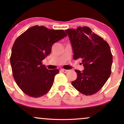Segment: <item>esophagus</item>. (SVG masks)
I'll return each mask as SVG.
<instances>
[{
    "label": "esophagus",
    "instance_id": "esophagus-1",
    "mask_svg": "<svg viewBox=\"0 0 124 124\" xmlns=\"http://www.w3.org/2000/svg\"><path fill=\"white\" fill-rule=\"evenodd\" d=\"M61 70H62V72L65 73H67L69 71V70H67V69H61Z\"/></svg>",
    "mask_w": 124,
    "mask_h": 124
}]
</instances>
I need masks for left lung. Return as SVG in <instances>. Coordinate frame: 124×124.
Masks as SVG:
<instances>
[{
    "label": "left lung",
    "mask_w": 124,
    "mask_h": 124,
    "mask_svg": "<svg viewBox=\"0 0 124 124\" xmlns=\"http://www.w3.org/2000/svg\"><path fill=\"white\" fill-rule=\"evenodd\" d=\"M72 45L74 60L80 58L84 69L75 70L72 81L75 89L86 95L95 94L106 84L111 73L113 57L107 42L89 27L65 30Z\"/></svg>",
    "instance_id": "left-lung-1"
}]
</instances>
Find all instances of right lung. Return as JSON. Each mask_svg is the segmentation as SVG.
<instances>
[{
	"label": "right lung",
	"mask_w": 124,
	"mask_h": 124,
	"mask_svg": "<svg viewBox=\"0 0 124 124\" xmlns=\"http://www.w3.org/2000/svg\"><path fill=\"white\" fill-rule=\"evenodd\" d=\"M67 36L63 30L35 25L16 39L10 62L15 80L25 94L38 98L50 91L59 70H48L42 61L51 53L54 43Z\"/></svg>",
	"instance_id": "right-lung-1"
}]
</instances>
